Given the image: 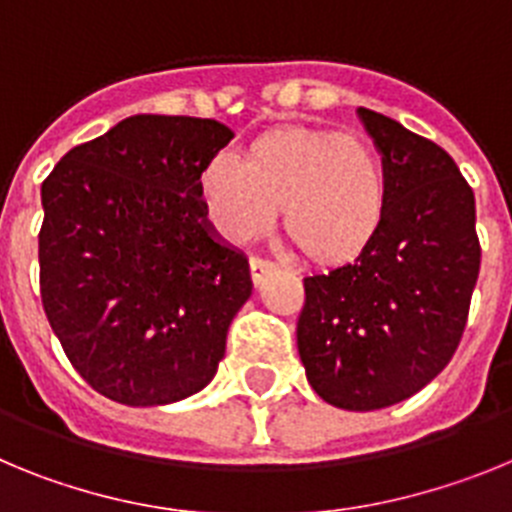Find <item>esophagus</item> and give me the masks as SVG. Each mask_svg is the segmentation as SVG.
<instances>
[{
	"label": "esophagus",
	"mask_w": 512,
	"mask_h": 512,
	"mask_svg": "<svg viewBox=\"0 0 512 512\" xmlns=\"http://www.w3.org/2000/svg\"><path fill=\"white\" fill-rule=\"evenodd\" d=\"M274 269H277V261L261 259V256H253V259H251V277H253V282H256V284L264 282L266 274H271Z\"/></svg>",
	"instance_id": "1"
}]
</instances>
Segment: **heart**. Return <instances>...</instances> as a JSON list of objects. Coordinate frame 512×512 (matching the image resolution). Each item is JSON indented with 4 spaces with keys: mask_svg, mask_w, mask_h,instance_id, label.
Here are the masks:
<instances>
[{
    "mask_svg": "<svg viewBox=\"0 0 512 512\" xmlns=\"http://www.w3.org/2000/svg\"><path fill=\"white\" fill-rule=\"evenodd\" d=\"M212 223L233 241L261 235L277 220L305 256L323 264L356 259L387 215L384 166L359 135L277 128L246 148L223 151L200 176Z\"/></svg>",
    "mask_w": 512,
    "mask_h": 512,
    "instance_id": "obj_1",
    "label": "heart"
}]
</instances>
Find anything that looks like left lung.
<instances>
[{"label": "left lung", "instance_id": "left-lung-1", "mask_svg": "<svg viewBox=\"0 0 512 512\" xmlns=\"http://www.w3.org/2000/svg\"><path fill=\"white\" fill-rule=\"evenodd\" d=\"M382 153L387 215L348 264L305 277L297 351L307 382L343 410L408 400L451 361L479 277L474 192L454 158L359 107Z\"/></svg>", "mask_w": 512, "mask_h": 512}]
</instances>
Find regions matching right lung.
Segmentation results:
<instances>
[{
    "label": "right lung",
    "mask_w": 512,
    "mask_h": 512,
    "mask_svg": "<svg viewBox=\"0 0 512 512\" xmlns=\"http://www.w3.org/2000/svg\"><path fill=\"white\" fill-rule=\"evenodd\" d=\"M217 120L135 115L71 148L43 182L40 300L89 387L151 408L200 392L251 297L241 251L212 235L205 164Z\"/></svg>",
    "instance_id": "1"
}]
</instances>
